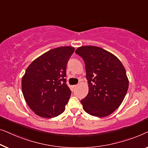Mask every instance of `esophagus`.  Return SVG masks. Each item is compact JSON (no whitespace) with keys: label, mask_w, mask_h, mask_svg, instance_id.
<instances>
[{"label":"esophagus","mask_w":148,"mask_h":148,"mask_svg":"<svg viewBox=\"0 0 148 148\" xmlns=\"http://www.w3.org/2000/svg\"><path fill=\"white\" fill-rule=\"evenodd\" d=\"M76 87H77V85H74V86H73V88H74V89L76 88Z\"/></svg>","instance_id":"obj_1"}]
</instances>
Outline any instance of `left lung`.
Wrapping results in <instances>:
<instances>
[{"label": "left lung", "instance_id": "8db88e82", "mask_svg": "<svg viewBox=\"0 0 148 148\" xmlns=\"http://www.w3.org/2000/svg\"><path fill=\"white\" fill-rule=\"evenodd\" d=\"M75 53L82 58L86 68L88 93L80 102L90 115L103 117L122 103L129 87L123 65L115 55L101 47L85 45Z\"/></svg>", "mask_w": 148, "mask_h": 148}]
</instances>
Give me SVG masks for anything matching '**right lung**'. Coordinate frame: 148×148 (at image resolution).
Instances as JSON below:
<instances>
[{
  "instance_id": "obj_1",
  "label": "right lung",
  "mask_w": 148,
  "mask_h": 148,
  "mask_svg": "<svg viewBox=\"0 0 148 148\" xmlns=\"http://www.w3.org/2000/svg\"><path fill=\"white\" fill-rule=\"evenodd\" d=\"M74 47H59L36 58L27 68L21 80L27 104L43 118H53L65 111L71 95L66 84V66Z\"/></svg>"
}]
</instances>
